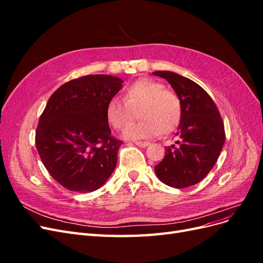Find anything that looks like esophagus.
Listing matches in <instances>:
<instances>
[{
	"label": "esophagus",
	"instance_id": "obj_1",
	"mask_svg": "<svg viewBox=\"0 0 263 263\" xmlns=\"http://www.w3.org/2000/svg\"><path fill=\"white\" fill-rule=\"evenodd\" d=\"M135 145L138 146V147L145 148V147H147L149 145V142L148 141H135Z\"/></svg>",
	"mask_w": 263,
	"mask_h": 263
}]
</instances>
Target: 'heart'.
<instances>
[{
  "instance_id": "b5f03b06",
  "label": "heart",
  "mask_w": 263,
  "mask_h": 263,
  "mask_svg": "<svg viewBox=\"0 0 263 263\" xmlns=\"http://www.w3.org/2000/svg\"><path fill=\"white\" fill-rule=\"evenodd\" d=\"M139 113L141 121L128 124ZM106 118L115 129L126 127L128 139H146L168 134L180 122L182 104L179 95L154 79L142 78L126 86L124 100L113 98L107 102Z\"/></svg>"
}]
</instances>
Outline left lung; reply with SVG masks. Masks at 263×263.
Segmentation results:
<instances>
[{"label": "left lung", "instance_id": "1", "mask_svg": "<svg viewBox=\"0 0 263 263\" xmlns=\"http://www.w3.org/2000/svg\"><path fill=\"white\" fill-rule=\"evenodd\" d=\"M153 73L171 84L182 104L177 145L165 147L164 158L155 166V172L169 186L194 185L208 176L217 161L226 139L224 122L202 86L171 71Z\"/></svg>", "mask_w": 263, "mask_h": 263}]
</instances>
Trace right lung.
<instances>
[{"label": "right lung", "instance_id": "right-lung-1", "mask_svg": "<svg viewBox=\"0 0 263 263\" xmlns=\"http://www.w3.org/2000/svg\"><path fill=\"white\" fill-rule=\"evenodd\" d=\"M122 83L113 76H84L62 84L47 102L35 144L47 171L67 190L92 192L114 171L123 141L110 134L105 109Z\"/></svg>", "mask_w": 263, "mask_h": 263}]
</instances>
